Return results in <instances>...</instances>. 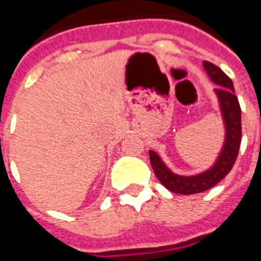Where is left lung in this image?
I'll list each match as a JSON object with an SVG mask.
<instances>
[{"instance_id":"8db88e82","label":"left lung","mask_w":261,"mask_h":261,"mask_svg":"<svg viewBox=\"0 0 261 261\" xmlns=\"http://www.w3.org/2000/svg\"><path fill=\"white\" fill-rule=\"evenodd\" d=\"M203 67L211 83L217 85L214 94L217 96L223 130H225L223 145L208 169L190 176L174 173L167 167V164L164 163L163 159L155 151L149 150L151 168L155 176L167 190L174 194L192 195L210 190L211 187L218 184L231 171L236 159L239 155L240 143H241V108L236 96L233 83L219 67L213 63L204 61Z\"/></svg>"}]
</instances>
